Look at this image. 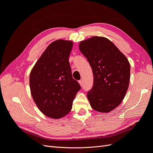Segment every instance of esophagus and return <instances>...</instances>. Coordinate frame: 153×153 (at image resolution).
<instances>
[{
    "instance_id": "34e87169",
    "label": "esophagus",
    "mask_w": 153,
    "mask_h": 153,
    "mask_svg": "<svg viewBox=\"0 0 153 153\" xmlns=\"http://www.w3.org/2000/svg\"><path fill=\"white\" fill-rule=\"evenodd\" d=\"M79 82V84H80V85H81V86H82V85H83V81H82V80H79V82Z\"/></svg>"
}]
</instances>
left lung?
Returning a JSON list of instances; mask_svg holds the SVG:
<instances>
[{"mask_svg":"<svg viewBox=\"0 0 153 153\" xmlns=\"http://www.w3.org/2000/svg\"><path fill=\"white\" fill-rule=\"evenodd\" d=\"M79 49L94 75L93 86L87 94L91 107L100 112H109L120 105L126 94L130 78L128 60L104 37L82 41Z\"/></svg>","mask_w":153,"mask_h":153,"instance_id":"8db88e82","label":"left lung"}]
</instances>
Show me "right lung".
<instances>
[{"label":"right lung","mask_w":153,"mask_h":153,"mask_svg":"<svg viewBox=\"0 0 153 153\" xmlns=\"http://www.w3.org/2000/svg\"><path fill=\"white\" fill-rule=\"evenodd\" d=\"M71 41L59 39L50 44L30 74L32 98L45 115L61 118L72 108L73 100L81 86L73 79L69 56Z\"/></svg>","instance_id":"1"}]
</instances>
